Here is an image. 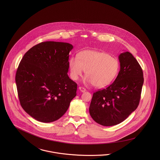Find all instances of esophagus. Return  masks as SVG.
<instances>
[{
	"instance_id": "obj_1",
	"label": "esophagus",
	"mask_w": 160,
	"mask_h": 160,
	"mask_svg": "<svg viewBox=\"0 0 160 160\" xmlns=\"http://www.w3.org/2000/svg\"><path fill=\"white\" fill-rule=\"evenodd\" d=\"M79 90L81 92H85L86 91V89L85 88H82V87H79Z\"/></svg>"
}]
</instances>
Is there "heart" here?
I'll list each match as a JSON object with an SVG mask.
<instances>
[{
	"mask_svg": "<svg viewBox=\"0 0 160 160\" xmlns=\"http://www.w3.org/2000/svg\"><path fill=\"white\" fill-rule=\"evenodd\" d=\"M69 69L72 79L76 81L86 71L85 82L92 83L96 88L110 84L116 77L119 63L118 60L108 53L100 51L86 50L81 52L78 57L69 60Z\"/></svg>",
	"mask_w": 160,
	"mask_h": 160,
	"instance_id": "obj_1",
	"label": "heart"
}]
</instances>
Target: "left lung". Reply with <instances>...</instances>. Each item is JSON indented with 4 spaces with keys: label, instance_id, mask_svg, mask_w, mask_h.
<instances>
[{
    "label": "left lung",
    "instance_id": "left-lung-1",
    "mask_svg": "<svg viewBox=\"0 0 160 160\" xmlns=\"http://www.w3.org/2000/svg\"><path fill=\"white\" fill-rule=\"evenodd\" d=\"M120 71L106 89L94 92L89 107L92 118L98 124L112 126L124 121L138 105L143 84V71L129 52L119 57Z\"/></svg>",
    "mask_w": 160,
    "mask_h": 160
}]
</instances>
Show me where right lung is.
<instances>
[{
	"label": "right lung",
	"mask_w": 160,
	"mask_h": 160,
	"mask_svg": "<svg viewBox=\"0 0 160 160\" xmlns=\"http://www.w3.org/2000/svg\"><path fill=\"white\" fill-rule=\"evenodd\" d=\"M73 46L47 41L31 48L17 69L15 81L23 110L36 120L51 122L65 114L76 95L77 84L68 72Z\"/></svg>",
	"instance_id": "right-lung-1"
}]
</instances>
